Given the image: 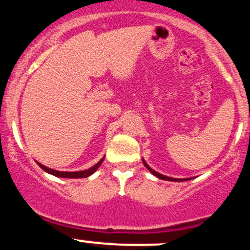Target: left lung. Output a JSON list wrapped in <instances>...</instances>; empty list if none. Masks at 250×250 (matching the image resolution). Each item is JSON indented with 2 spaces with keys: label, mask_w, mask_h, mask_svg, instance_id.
Listing matches in <instances>:
<instances>
[{
  "label": "left lung",
  "mask_w": 250,
  "mask_h": 250,
  "mask_svg": "<svg viewBox=\"0 0 250 250\" xmlns=\"http://www.w3.org/2000/svg\"><path fill=\"white\" fill-rule=\"evenodd\" d=\"M142 161H144V165L147 167V169H148V171H149L150 173H152V174H154L155 177L160 178V179H163V180H169V182H185V180H188V179H175V178L166 177V175H164V174H160V173H158V172H155L154 169H152V168H150L149 166L147 165V164H146V161H145L144 159H142Z\"/></svg>",
  "instance_id": "obj_1"
}]
</instances>
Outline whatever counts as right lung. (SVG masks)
Returning <instances> with one entry per match:
<instances>
[{"label":"right lung","mask_w":250,"mask_h":250,"mask_svg":"<svg viewBox=\"0 0 250 250\" xmlns=\"http://www.w3.org/2000/svg\"><path fill=\"white\" fill-rule=\"evenodd\" d=\"M103 160H104V158L101 159V160L98 161V163L96 164L95 166H92L91 168L84 169V171H79V172H62V171H56V169L48 168V167L41 165V164H39V163H38V165H39L41 168H42L45 172H47V173H49V174L56 175V177H62V178H86V177H89V175H91L92 173H95V172L97 171V168L101 166V164L103 163Z\"/></svg>","instance_id":"1"}]
</instances>
